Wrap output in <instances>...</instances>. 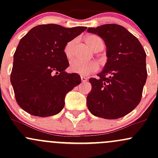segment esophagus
I'll return each instance as SVG.
<instances>
[{
	"label": "esophagus",
	"instance_id": "obj_1",
	"mask_svg": "<svg viewBox=\"0 0 158 158\" xmlns=\"http://www.w3.org/2000/svg\"><path fill=\"white\" fill-rule=\"evenodd\" d=\"M81 80L82 82H85V81H88V78L85 77V76H81Z\"/></svg>",
	"mask_w": 158,
	"mask_h": 158
}]
</instances>
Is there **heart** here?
Listing matches in <instances>:
<instances>
[{"label":"heart","instance_id":"obj_1","mask_svg":"<svg viewBox=\"0 0 158 158\" xmlns=\"http://www.w3.org/2000/svg\"><path fill=\"white\" fill-rule=\"evenodd\" d=\"M87 44L92 50L95 51L99 48V45L103 44L102 41L97 35H90L87 36L86 38ZM75 41H71L66 44L64 48V54L68 59H70L73 54V48ZM99 69V64L94 61H82L79 59H73L71 61L70 64V70L72 72L76 73L89 74L92 72L97 71Z\"/></svg>","mask_w":158,"mask_h":158}]
</instances>
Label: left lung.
<instances>
[{"instance_id":"1","label":"left lung","mask_w":158,"mask_h":158,"mask_svg":"<svg viewBox=\"0 0 158 158\" xmlns=\"http://www.w3.org/2000/svg\"><path fill=\"white\" fill-rule=\"evenodd\" d=\"M88 32L97 34L106 45L107 62L92 85L87 106L93 115L104 119H118L138 106L147 79L146 54L139 40L125 27L104 24Z\"/></svg>"}]
</instances>
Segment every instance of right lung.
I'll return each instance as SVG.
<instances>
[{"label": "right lung", "instance_id": "1", "mask_svg": "<svg viewBox=\"0 0 158 158\" xmlns=\"http://www.w3.org/2000/svg\"><path fill=\"white\" fill-rule=\"evenodd\" d=\"M86 29L41 24L21 39L14 53L10 81L23 110L46 117L63 109L66 94L81 83L79 74L65 72L69 62L64 48Z\"/></svg>", "mask_w": 158, "mask_h": 158}]
</instances>
